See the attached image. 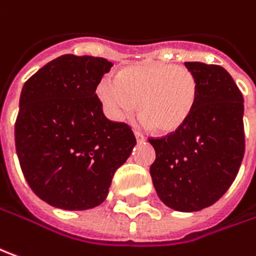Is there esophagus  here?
<instances>
[{"label":"esophagus","mask_w":256,"mask_h":256,"mask_svg":"<svg viewBox=\"0 0 256 256\" xmlns=\"http://www.w3.org/2000/svg\"><path fill=\"white\" fill-rule=\"evenodd\" d=\"M134 136H136V138H137V142H142L144 140H146V137L140 133V132H134Z\"/></svg>","instance_id":"esophagus-1"}]
</instances>
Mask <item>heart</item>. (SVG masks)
I'll return each instance as SVG.
<instances>
[{
  "instance_id": "1",
  "label": "heart",
  "mask_w": 256,
  "mask_h": 256,
  "mask_svg": "<svg viewBox=\"0 0 256 256\" xmlns=\"http://www.w3.org/2000/svg\"><path fill=\"white\" fill-rule=\"evenodd\" d=\"M98 96L114 120L130 118L140 104L142 124L158 133H174L194 112L198 81L186 67L151 62L105 77L98 85Z\"/></svg>"
}]
</instances>
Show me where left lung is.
<instances>
[{
    "label": "left lung",
    "instance_id": "1",
    "mask_svg": "<svg viewBox=\"0 0 256 256\" xmlns=\"http://www.w3.org/2000/svg\"><path fill=\"white\" fill-rule=\"evenodd\" d=\"M198 81V100L188 122L164 137L150 174L158 198L176 212H198L223 196L244 158V98L220 66L188 62Z\"/></svg>",
    "mask_w": 256,
    "mask_h": 256
}]
</instances>
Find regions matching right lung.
Segmentation results:
<instances>
[{"instance_id":"1","label":"right lung","mask_w":256,"mask_h":256,"mask_svg":"<svg viewBox=\"0 0 256 256\" xmlns=\"http://www.w3.org/2000/svg\"><path fill=\"white\" fill-rule=\"evenodd\" d=\"M112 66L102 57L60 56L22 88L16 154L28 185L50 206L100 204L136 146L130 126L109 120L95 94Z\"/></svg>"}]
</instances>
